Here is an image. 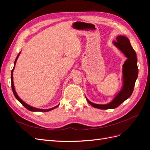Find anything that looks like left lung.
<instances>
[{"label": "left lung", "mask_w": 150, "mask_h": 150, "mask_svg": "<svg viewBox=\"0 0 150 150\" xmlns=\"http://www.w3.org/2000/svg\"><path fill=\"white\" fill-rule=\"evenodd\" d=\"M112 43L127 57L122 65V86L114 99L106 104H95L86 98V100L92 106L101 110L115 109L128 99L132 94L138 75L137 54L131 46L129 40L124 35H118L116 41H113Z\"/></svg>", "instance_id": "1"}]
</instances>
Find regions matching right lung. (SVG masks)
Returning a JSON list of instances; mask_svg holds the SVG:
<instances>
[{
    "instance_id": "obj_1",
    "label": "right lung",
    "mask_w": 150,
    "mask_h": 150,
    "mask_svg": "<svg viewBox=\"0 0 150 150\" xmlns=\"http://www.w3.org/2000/svg\"><path fill=\"white\" fill-rule=\"evenodd\" d=\"M20 54H21V52L19 53V54H18L17 56V57H16V59L15 62H14V66H13V68L12 70V71H11V86H12V89L13 93V94H14V96H15L16 98V99H17V100L19 101V102L22 104V105H23V106H24L26 109H28V110H29V111H34V112H35V111L47 112V111H51V110H54V109H55L56 108H57V107L59 106V104H58L57 106H55V107L52 108H50V109H47V110H43V109H38V108H34V107H33V106H29V104H28L27 103H25V102H24V101H22V99L19 97V96H18V95H17V93H16V90H15L14 84H13V69H14V67H15V66H16L17 60L18 57H19V56L20 55Z\"/></svg>"
}]
</instances>
